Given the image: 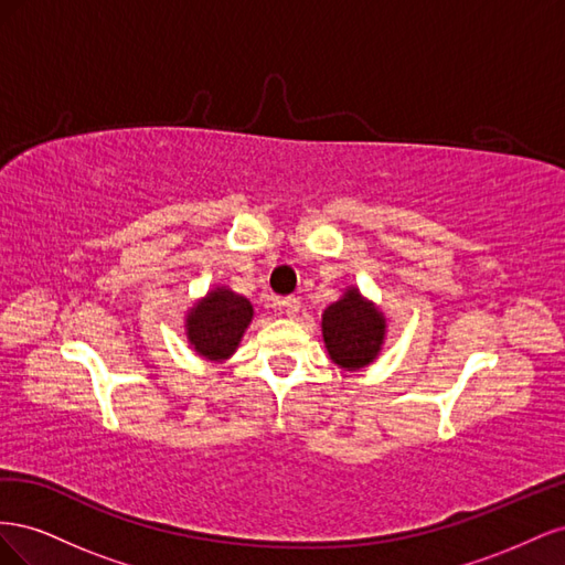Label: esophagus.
<instances>
[{
	"instance_id": "obj_1",
	"label": "esophagus",
	"mask_w": 565,
	"mask_h": 565,
	"mask_svg": "<svg viewBox=\"0 0 565 565\" xmlns=\"http://www.w3.org/2000/svg\"><path fill=\"white\" fill-rule=\"evenodd\" d=\"M273 309L285 311L289 318H297V313H299V309H301V303H299V299H295V297L273 299Z\"/></svg>"
}]
</instances>
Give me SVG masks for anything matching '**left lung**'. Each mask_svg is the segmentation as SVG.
Wrapping results in <instances>:
<instances>
[{"label": "left lung", "instance_id": "obj_1", "mask_svg": "<svg viewBox=\"0 0 565 565\" xmlns=\"http://www.w3.org/2000/svg\"><path fill=\"white\" fill-rule=\"evenodd\" d=\"M320 330L330 361L339 370L358 372L380 358L388 320L377 303L349 285L344 295L322 311Z\"/></svg>", "mask_w": 565, "mask_h": 565}]
</instances>
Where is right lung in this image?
I'll return each mask as SVG.
<instances>
[{
    "label": "right lung",
    "instance_id": "right-lung-1",
    "mask_svg": "<svg viewBox=\"0 0 565 565\" xmlns=\"http://www.w3.org/2000/svg\"><path fill=\"white\" fill-rule=\"evenodd\" d=\"M254 318L247 297L235 295L228 285H216L185 311L183 330L188 347L210 363H226L241 347Z\"/></svg>",
    "mask_w": 565,
    "mask_h": 565
}]
</instances>
